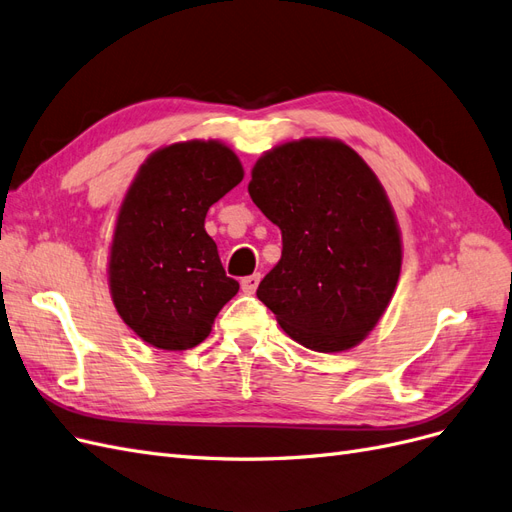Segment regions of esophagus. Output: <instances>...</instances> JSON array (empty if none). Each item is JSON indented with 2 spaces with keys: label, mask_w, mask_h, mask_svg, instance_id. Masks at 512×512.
<instances>
[{
  "label": "esophagus",
  "mask_w": 512,
  "mask_h": 512,
  "mask_svg": "<svg viewBox=\"0 0 512 512\" xmlns=\"http://www.w3.org/2000/svg\"><path fill=\"white\" fill-rule=\"evenodd\" d=\"M258 284H260V273L247 275V277H243V280H241V290H243L245 294H254L256 288H258Z\"/></svg>",
  "instance_id": "34e87169"
}]
</instances>
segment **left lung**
<instances>
[{
    "label": "left lung",
    "instance_id": "obj_1",
    "mask_svg": "<svg viewBox=\"0 0 512 512\" xmlns=\"http://www.w3.org/2000/svg\"><path fill=\"white\" fill-rule=\"evenodd\" d=\"M247 192L282 230V258L256 297L309 350L359 346L389 307L404 258L374 170L337 138H299L262 153Z\"/></svg>",
    "mask_w": 512,
    "mask_h": 512
}]
</instances>
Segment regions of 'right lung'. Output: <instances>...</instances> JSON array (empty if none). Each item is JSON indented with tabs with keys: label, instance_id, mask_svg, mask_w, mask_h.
<instances>
[{
	"label": "right lung",
	"instance_id": "add662e5",
	"mask_svg": "<svg viewBox=\"0 0 512 512\" xmlns=\"http://www.w3.org/2000/svg\"><path fill=\"white\" fill-rule=\"evenodd\" d=\"M241 179L237 153L213 138L160 147L138 168L117 211L106 273L117 314L149 346L177 352L205 342L239 292L205 218Z\"/></svg>",
	"mask_w": 512,
	"mask_h": 512
}]
</instances>
